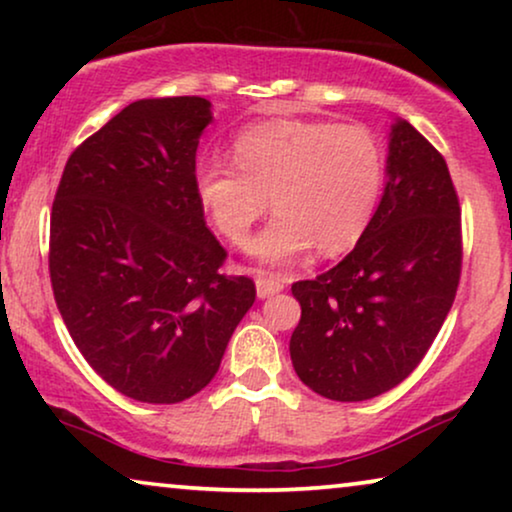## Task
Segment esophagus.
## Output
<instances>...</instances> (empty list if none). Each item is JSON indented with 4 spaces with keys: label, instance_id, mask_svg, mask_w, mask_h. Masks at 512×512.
<instances>
[{
    "label": "esophagus",
    "instance_id": "obj_1",
    "mask_svg": "<svg viewBox=\"0 0 512 512\" xmlns=\"http://www.w3.org/2000/svg\"><path fill=\"white\" fill-rule=\"evenodd\" d=\"M284 289V279L279 275H272V272L256 270V293L258 298H270Z\"/></svg>",
    "mask_w": 512,
    "mask_h": 512
}]
</instances>
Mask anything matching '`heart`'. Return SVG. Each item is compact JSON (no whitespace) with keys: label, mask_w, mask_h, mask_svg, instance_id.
<instances>
[{"label":"heart","mask_w":512,"mask_h":512,"mask_svg":"<svg viewBox=\"0 0 512 512\" xmlns=\"http://www.w3.org/2000/svg\"><path fill=\"white\" fill-rule=\"evenodd\" d=\"M233 160L202 163L195 193L233 244L247 240L270 198L277 216L249 251L272 265L296 261L314 244L326 256L352 249L373 221L384 186L382 146L363 125L256 123L237 135Z\"/></svg>","instance_id":"1"}]
</instances>
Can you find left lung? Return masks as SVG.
Wrapping results in <instances>:
<instances>
[{
	"instance_id": "left-lung-1",
	"label": "left lung",
	"mask_w": 512,
	"mask_h": 512,
	"mask_svg": "<svg viewBox=\"0 0 512 512\" xmlns=\"http://www.w3.org/2000/svg\"><path fill=\"white\" fill-rule=\"evenodd\" d=\"M461 209L445 158L408 121L389 132L387 184L356 247L291 286V361L331 401H368L419 366L457 296Z\"/></svg>"
}]
</instances>
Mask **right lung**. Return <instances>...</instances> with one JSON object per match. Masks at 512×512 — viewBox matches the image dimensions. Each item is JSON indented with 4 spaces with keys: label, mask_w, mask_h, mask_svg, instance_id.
Here are the masks:
<instances>
[{
    "label": "right lung",
    "mask_w": 512,
    "mask_h": 512,
    "mask_svg": "<svg viewBox=\"0 0 512 512\" xmlns=\"http://www.w3.org/2000/svg\"><path fill=\"white\" fill-rule=\"evenodd\" d=\"M205 97L137 100L76 146L51 212L53 296L90 368L123 396L179 403L205 389L256 300L195 193Z\"/></svg>",
    "instance_id": "1"
}]
</instances>
